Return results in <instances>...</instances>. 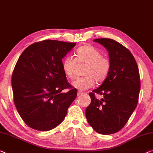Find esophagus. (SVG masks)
<instances>
[{"label": "esophagus", "mask_w": 153, "mask_h": 153, "mask_svg": "<svg viewBox=\"0 0 153 153\" xmlns=\"http://www.w3.org/2000/svg\"><path fill=\"white\" fill-rule=\"evenodd\" d=\"M83 94V92H81V91H78V92H77V95H78V96H80V95Z\"/></svg>", "instance_id": "1"}]
</instances>
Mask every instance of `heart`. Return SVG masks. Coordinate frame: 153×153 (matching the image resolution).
<instances>
[{"instance_id":"obj_1","label":"heart","mask_w":153,"mask_h":153,"mask_svg":"<svg viewBox=\"0 0 153 153\" xmlns=\"http://www.w3.org/2000/svg\"><path fill=\"white\" fill-rule=\"evenodd\" d=\"M76 61L79 63L87 64L83 71L85 76L75 79L72 83L73 87L81 91L92 88L95 80L99 83L105 81L111 70L110 59L102 56V53L92 45H86L79 48L75 52V59L70 56L63 59L62 68L68 78L74 77Z\"/></svg>"}]
</instances>
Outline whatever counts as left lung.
Masks as SVG:
<instances>
[{
  "mask_svg": "<svg viewBox=\"0 0 153 153\" xmlns=\"http://www.w3.org/2000/svg\"><path fill=\"white\" fill-rule=\"evenodd\" d=\"M108 52L111 70L98 88L90 93L91 103L85 110L88 122L97 132L111 134L127 123L137 105L140 92L139 68L133 55L114 40L97 39ZM103 95L97 99L94 93Z\"/></svg>",
  "mask_w": 153,
  "mask_h": 153,
  "instance_id": "left-lung-1",
  "label": "left lung"
}]
</instances>
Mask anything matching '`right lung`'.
Here are the masks:
<instances>
[{
	"instance_id": "obj_1",
	"label": "right lung",
	"mask_w": 153,
	"mask_h": 153,
	"mask_svg": "<svg viewBox=\"0 0 153 153\" xmlns=\"http://www.w3.org/2000/svg\"><path fill=\"white\" fill-rule=\"evenodd\" d=\"M76 43L45 40L23 51L12 77L14 101L25 123L40 131L52 130L63 121L77 90L66 79L62 59Z\"/></svg>"
}]
</instances>
